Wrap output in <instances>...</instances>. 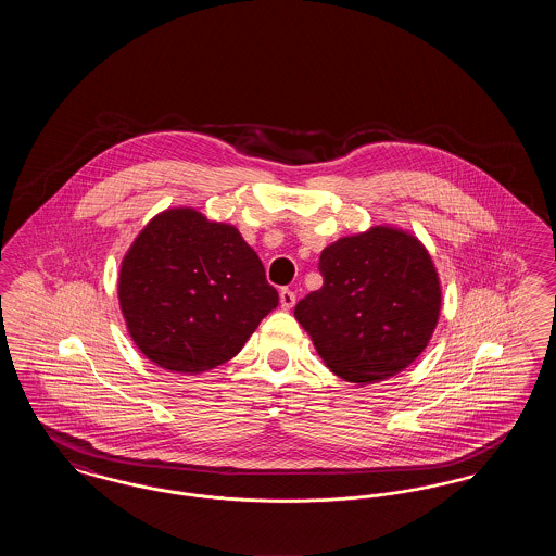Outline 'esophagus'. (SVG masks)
<instances>
[{"instance_id": "obj_1", "label": "esophagus", "mask_w": 556, "mask_h": 556, "mask_svg": "<svg viewBox=\"0 0 556 556\" xmlns=\"http://www.w3.org/2000/svg\"><path fill=\"white\" fill-rule=\"evenodd\" d=\"M279 300H281V306H283L286 311H290V308H293V304H295V293L286 288V290L279 291Z\"/></svg>"}]
</instances>
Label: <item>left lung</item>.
<instances>
[{
  "label": "left lung",
  "instance_id": "left-lung-1",
  "mask_svg": "<svg viewBox=\"0 0 556 556\" xmlns=\"http://www.w3.org/2000/svg\"><path fill=\"white\" fill-rule=\"evenodd\" d=\"M320 290L295 304L325 365L352 383L406 369L440 317L435 266L419 239L392 227L338 239L320 252Z\"/></svg>",
  "mask_w": 556,
  "mask_h": 556
}]
</instances>
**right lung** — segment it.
Listing matches in <instances>:
<instances>
[{"instance_id": "obj_1", "label": "right lung", "mask_w": 556, "mask_h": 556, "mask_svg": "<svg viewBox=\"0 0 556 556\" xmlns=\"http://www.w3.org/2000/svg\"><path fill=\"white\" fill-rule=\"evenodd\" d=\"M118 300L132 342L152 363L202 372L238 354L279 293L236 227L177 208L132 241Z\"/></svg>"}]
</instances>
